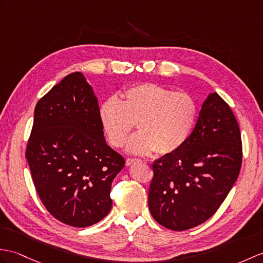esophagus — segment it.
<instances>
[{
    "mask_svg": "<svg viewBox=\"0 0 263 263\" xmlns=\"http://www.w3.org/2000/svg\"><path fill=\"white\" fill-rule=\"evenodd\" d=\"M140 160L139 159H136V158H127L126 159V164L127 166H132V164L139 162Z\"/></svg>",
    "mask_w": 263,
    "mask_h": 263,
    "instance_id": "1",
    "label": "esophagus"
}]
</instances>
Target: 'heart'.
I'll use <instances>...</instances> for the list:
<instances>
[{
	"mask_svg": "<svg viewBox=\"0 0 263 263\" xmlns=\"http://www.w3.org/2000/svg\"><path fill=\"white\" fill-rule=\"evenodd\" d=\"M100 121L109 144L124 146L137 124L139 133L127 142L133 155L175 154L191 137L198 106L187 91H173L161 85L144 83L127 88L122 99H109L100 107Z\"/></svg>",
	"mask_w": 263,
	"mask_h": 263,
	"instance_id": "1",
	"label": "heart"
}]
</instances>
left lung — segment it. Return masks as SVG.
<instances>
[{
  "mask_svg": "<svg viewBox=\"0 0 263 263\" xmlns=\"http://www.w3.org/2000/svg\"><path fill=\"white\" fill-rule=\"evenodd\" d=\"M241 166L239 124L229 104L212 93L187 142L152 163L148 196L152 217L173 231L204 223L227 198Z\"/></svg>",
  "mask_w": 263,
  "mask_h": 263,
  "instance_id": "1",
  "label": "left lung"
}]
</instances>
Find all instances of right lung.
<instances>
[{
    "mask_svg": "<svg viewBox=\"0 0 263 263\" xmlns=\"http://www.w3.org/2000/svg\"><path fill=\"white\" fill-rule=\"evenodd\" d=\"M93 88L67 75L36 103L26 158L39 197L58 221L90 227L112 209V181L125 160L106 144Z\"/></svg>",
    "mask_w": 263,
    "mask_h": 263,
    "instance_id": "add662e5",
    "label": "right lung"
}]
</instances>
